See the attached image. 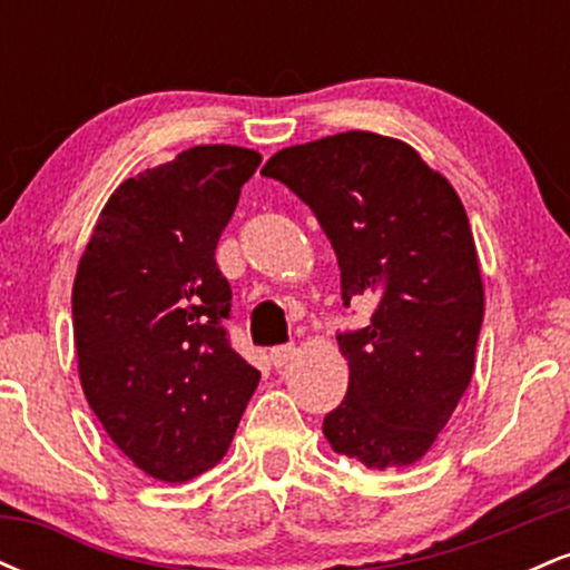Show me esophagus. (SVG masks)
<instances>
[{
	"label": "esophagus",
	"mask_w": 570,
	"mask_h": 570,
	"mask_svg": "<svg viewBox=\"0 0 570 570\" xmlns=\"http://www.w3.org/2000/svg\"><path fill=\"white\" fill-rule=\"evenodd\" d=\"M294 345H276V348H271V362L276 364V367H286V364L294 358Z\"/></svg>",
	"instance_id": "esophagus-1"
}]
</instances>
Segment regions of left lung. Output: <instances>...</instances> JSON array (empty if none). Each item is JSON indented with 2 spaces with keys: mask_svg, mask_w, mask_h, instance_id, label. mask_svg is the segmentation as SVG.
Listing matches in <instances>:
<instances>
[{
  "mask_svg": "<svg viewBox=\"0 0 570 570\" xmlns=\"http://www.w3.org/2000/svg\"><path fill=\"white\" fill-rule=\"evenodd\" d=\"M311 206L337 254L343 299H375L337 337L348 394L324 417L335 453L367 469L412 466L448 426L474 375L485 313L466 208L407 141L345 130L265 163Z\"/></svg>",
  "mask_w": 570,
  "mask_h": 570,
  "instance_id": "left-lung-1",
  "label": "left lung"
}]
</instances>
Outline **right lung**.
Segmentation results:
<instances>
[{
	"label": "right lung",
	"instance_id": "obj_1",
	"mask_svg": "<svg viewBox=\"0 0 570 570\" xmlns=\"http://www.w3.org/2000/svg\"><path fill=\"white\" fill-rule=\"evenodd\" d=\"M263 155L200 144L130 176L77 265L71 322L80 383L136 469L187 482L230 448L259 372L227 343L230 284L214 252Z\"/></svg>",
	"mask_w": 570,
	"mask_h": 570
}]
</instances>
